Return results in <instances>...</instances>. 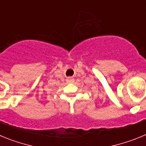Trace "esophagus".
<instances>
[{
	"label": "esophagus",
	"mask_w": 146,
	"mask_h": 146,
	"mask_svg": "<svg viewBox=\"0 0 146 146\" xmlns=\"http://www.w3.org/2000/svg\"><path fill=\"white\" fill-rule=\"evenodd\" d=\"M66 81H67V82H69V83H73V82H74V78H72V77H69L67 78Z\"/></svg>",
	"instance_id": "1"
}]
</instances>
